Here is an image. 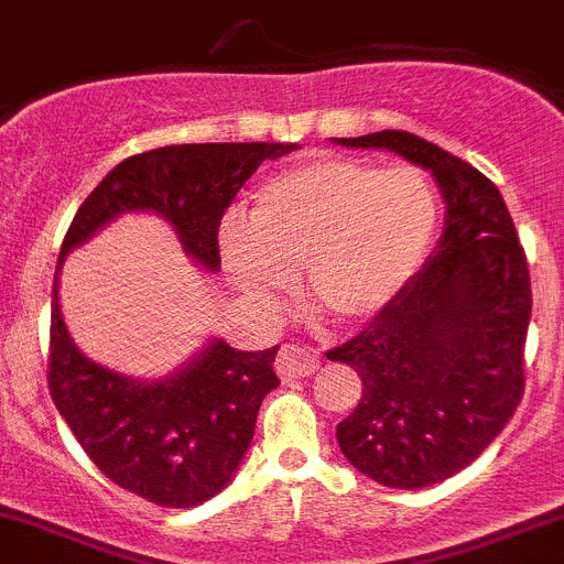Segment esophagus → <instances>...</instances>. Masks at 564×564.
<instances>
[{
  "label": "esophagus",
  "instance_id": "obj_1",
  "mask_svg": "<svg viewBox=\"0 0 564 564\" xmlns=\"http://www.w3.org/2000/svg\"><path fill=\"white\" fill-rule=\"evenodd\" d=\"M275 368L281 373V379L311 377L318 368V355L314 349H305V346L283 344L275 357Z\"/></svg>",
  "mask_w": 564,
  "mask_h": 564
}]
</instances>
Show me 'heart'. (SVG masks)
<instances>
[{
  "label": "heart",
  "instance_id": "1",
  "mask_svg": "<svg viewBox=\"0 0 564 564\" xmlns=\"http://www.w3.org/2000/svg\"><path fill=\"white\" fill-rule=\"evenodd\" d=\"M436 229V198L412 166L311 155L261 182L248 220L231 215L220 253L242 292L272 308L305 261V283L340 322H366L412 281Z\"/></svg>",
  "mask_w": 564,
  "mask_h": 564
}]
</instances>
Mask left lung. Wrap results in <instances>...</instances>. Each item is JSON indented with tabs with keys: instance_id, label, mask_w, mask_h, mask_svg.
<instances>
[{
	"instance_id": "obj_1",
	"label": "left lung",
	"mask_w": 564,
	"mask_h": 564,
	"mask_svg": "<svg viewBox=\"0 0 564 564\" xmlns=\"http://www.w3.org/2000/svg\"><path fill=\"white\" fill-rule=\"evenodd\" d=\"M338 144L431 169L447 202L423 270L362 333L327 351L362 379V398L335 431L344 456L382 486L423 488L471 464L521 403L527 253L502 193L471 163L406 130Z\"/></svg>"
}]
</instances>
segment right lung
<instances>
[{
  "mask_svg": "<svg viewBox=\"0 0 564 564\" xmlns=\"http://www.w3.org/2000/svg\"><path fill=\"white\" fill-rule=\"evenodd\" d=\"M294 144H174L119 163L84 198L62 240L51 289L48 390L84 453L108 480L161 508H193L220 491L253 440L256 414L281 379L278 346L237 351L213 340L163 382H133L87 360L59 314V270L73 248L119 213L152 209L180 235L187 253L218 270V226L237 191L264 158Z\"/></svg>",
  "mask_w": 564,
  "mask_h": 564,
  "instance_id": "1",
  "label": "right lung"
}]
</instances>
